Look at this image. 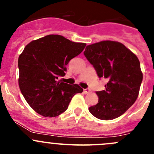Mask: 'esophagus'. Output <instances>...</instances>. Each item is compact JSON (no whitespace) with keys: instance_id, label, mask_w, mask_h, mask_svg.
<instances>
[{"instance_id":"34e87169","label":"esophagus","mask_w":154,"mask_h":154,"mask_svg":"<svg viewBox=\"0 0 154 154\" xmlns=\"http://www.w3.org/2000/svg\"><path fill=\"white\" fill-rule=\"evenodd\" d=\"M83 91H84L85 94H88V93H89L90 91H91V90H90L89 88H86V89L83 90Z\"/></svg>"}]
</instances>
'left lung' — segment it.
<instances>
[{
    "instance_id": "1",
    "label": "left lung",
    "mask_w": 154,
    "mask_h": 154,
    "mask_svg": "<svg viewBox=\"0 0 154 154\" xmlns=\"http://www.w3.org/2000/svg\"><path fill=\"white\" fill-rule=\"evenodd\" d=\"M83 54L97 76L108 80L106 89L96 92L98 103L88 110L100 120L119 117L139 95L143 77L139 59L123 44L109 40L86 46Z\"/></svg>"
}]
</instances>
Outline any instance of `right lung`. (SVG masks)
<instances>
[{"label":"right lung","mask_w":154,"mask_h":154,"mask_svg":"<svg viewBox=\"0 0 154 154\" xmlns=\"http://www.w3.org/2000/svg\"><path fill=\"white\" fill-rule=\"evenodd\" d=\"M85 43L63 35H48L26 45L18 57V85L31 108L44 117H56L68 109L74 94L83 92L77 84L57 81L66 75L70 60L83 51Z\"/></svg>","instance_id":"add662e5"}]
</instances>
